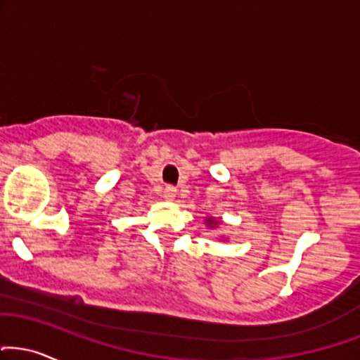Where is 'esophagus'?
I'll list each match as a JSON object with an SVG mask.
<instances>
[{
    "label": "esophagus",
    "instance_id": "esophagus-1",
    "mask_svg": "<svg viewBox=\"0 0 360 360\" xmlns=\"http://www.w3.org/2000/svg\"><path fill=\"white\" fill-rule=\"evenodd\" d=\"M164 198H166L167 201H172V199L176 198V188H174V186L167 184L166 188H164Z\"/></svg>",
    "mask_w": 360,
    "mask_h": 360
}]
</instances>
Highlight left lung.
<instances>
[{"label": "left lung", "mask_w": 360, "mask_h": 360, "mask_svg": "<svg viewBox=\"0 0 360 360\" xmlns=\"http://www.w3.org/2000/svg\"><path fill=\"white\" fill-rule=\"evenodd\" d=\"M206 221H207V226H210V228H214V226H216V224H219V221H214V219H213V218H207V219H206Z\"/></svg>", "instance_id": "1"}]
</instances>
